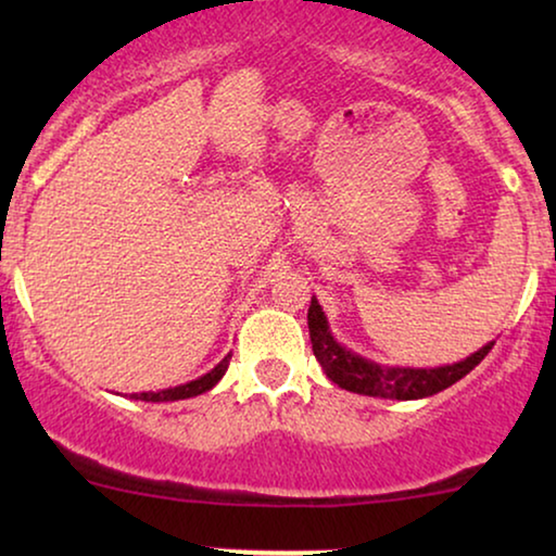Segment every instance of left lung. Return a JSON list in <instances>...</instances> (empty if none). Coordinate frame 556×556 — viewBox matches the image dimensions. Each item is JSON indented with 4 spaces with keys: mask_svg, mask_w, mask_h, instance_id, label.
Listing matches in <instances>:
<instances>
[{
    "mask_svg": "<svg viewBox=\"0 0 556 556\" xmlns=\"http://www.w3.org/2000/svg\"><path fill=\"white\" fill-rule=\"evenodd\" d=\"M308 333L311 344H314V356L333 384H339L341 390L382 400H422L430 397V394L443 392L466 377L470 369H476L483 362V356L493 349V341H489L476 354L466 356L463 362L445 364V367H384V364L364 359V356L354 354L352 349L341 346L333 339L316 295L311 299L308 306Z\"/></svg>",
    "mask_w": 556,
    "mask_h": 556,
    "instance_id": "left-lung-1",
    "label": "left lung"
}]
</instances>
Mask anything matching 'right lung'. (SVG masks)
<instances>
[{"label": "right lung", "mask_w": 556, "mask_h": 556, "mask_svg": "<svg viewBox=\"0 0 556 556\" xmlns=\"http://www.w3.org/2000/svg\"><path fill=\"white\" fill-rule=\"evenodd\" d=\"M230 356L227 354L223 362L217 364L215 369H210L207 375H202L200 379H192V382L187 384H179V387H169V390H159V392H139V394H131V400H143V402H177V400H189V397H197V394L207 392L215 387L219 379L225 377L227 371V364H230Z\"/></svg>", "instance_id": "add662e5"}]
</instances>
